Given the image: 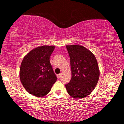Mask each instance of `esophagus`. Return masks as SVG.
<instances>
[{
  "mask_svg": "<svg viewBox=\"0 0 124 124\" xmlns=\"http://www.w3.org/2000/svg\"><path fill=\"white\" fill-rule=\"evenodd\" d=\"M61 75H62V74H58L57 75V78L58 79H60L61 77Z\"/></svg>",
  "mask_w": 124,
  "mask_h": 124,
  "instance_id": "esophagus-1",
  "label": "esophagus"
}]
</instances>
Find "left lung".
I'll list each match as a JSON object with an SVG mask.
<instances>
[{
    "label": "left lung",
    "instance_id": "obj_1",
    "mask_svg": "<svg viewBox=\"0 0 124 124\" xmlns=\"http://www.w3.org/2000/svg\"><path fill=\"white\" fill-rule=\"evenodd\" d=\"M70 57L72 78L66 85L67 91L75 99L89 95L100 78V69L92 52L81 45L66 46Z\"/></svg>",
    "mask_w": 124,
    "mask_h": 124
}]
</instances>
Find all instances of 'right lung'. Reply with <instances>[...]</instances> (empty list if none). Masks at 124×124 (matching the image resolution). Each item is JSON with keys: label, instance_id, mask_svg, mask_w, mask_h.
Returning a JSON list of instances; mask_svg holds the SVG:
<instances>
[{"label": "right lung", "instance_id": "1", "mask_svg": "<svg viewBox=\"0 0 124 124\" xmlns=\"http://www.w3.org/2000/svg\"><path fill=\"white\" fill-rule=\"evenodd\" d=\"M54 48L53 45L37 47L23 59L20 69V80L31 95L44 97L49 93L57 80L50 62V57Z\"/></svg>", "mask_w": 124, "mask_h": 124}]
</instances>
